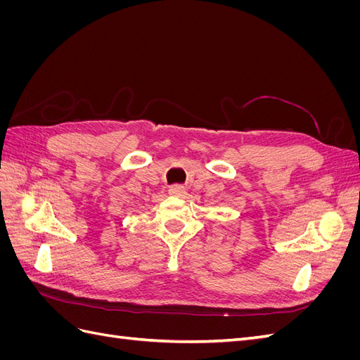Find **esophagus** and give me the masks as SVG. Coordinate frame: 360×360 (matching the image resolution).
Segmentation results:
<instances>
[{"label":"esophagus","instance_id":"34e87169","mask_svg":"<svg viewBox=\"0 0 360 360\" xmlns=\"http://www.w3.org/2000/svg\"><path fill=\"white\" fill-rule=\"evenodd\" d=\"M168 193L172 195V197H181L184 193V188L181 184H172V186L168 189Z\"/></svg>","mask_w":360,"mask_h":360}]
</instances>
